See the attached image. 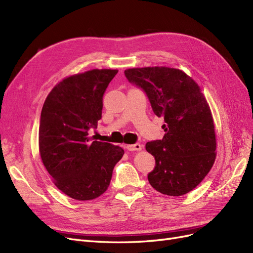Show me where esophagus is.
<instances>
[{"mask_svg":"<svg viewBox=\"0 0 253 253\" xmlns=\"http://www.w3.org/2000/svg\"><path fill=\"white\" fill-rule=\"evenodd\" d=\"M128 151H140L141 150V144L140 143H134V144H128L126 147Z\"/></svg>","mask_w":253,"mask_h":253,"instance_id":"obj_1","label":"esophagus"}]
</instances>
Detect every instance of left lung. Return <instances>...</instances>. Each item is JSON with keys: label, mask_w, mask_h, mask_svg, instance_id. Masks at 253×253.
Returning <instances> with one entry per match:
<instances>
[{"label": "left lung", "mask_w": 253, "mask_h": 253, "mask_svg": "<svg viewBox=\"0 0 253 253\" xmlns=\"http://www.w3.org/2000/svg\"><path fill=\"white\" fill-rule=\"evenodd\" d=\"M125 75L144 91L156 116L165 119L164 138L145 144L155 157L149 182L166 195L190 192L211 170L216 150L212 115L200 86L170 67L128 68Z\"/></svg>", "instance_id": "left-lung-1"}]
</instances>
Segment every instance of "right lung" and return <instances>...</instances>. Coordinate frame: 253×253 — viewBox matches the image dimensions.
<instances>
[{
	"mask_svg": "<svg viewBox=\"0 0 253 253\" xmlns=\"http://www.w3.org/2000/svg\"><path fill=\"white\" fill-rule=\"evenodd\" d=\"M117 73L93 70L71 76L51 89L43 104L42 162L57 188L74 200L89 201L103 194L115 165L125 154L117 145L88 137L101 119L103 94Z\"/></svg>",
	"mask_w": 253,
	"mask_h": 253,
	"instance_id": "right-lung-1",
	"label": "right lung"
}]
</instances>
